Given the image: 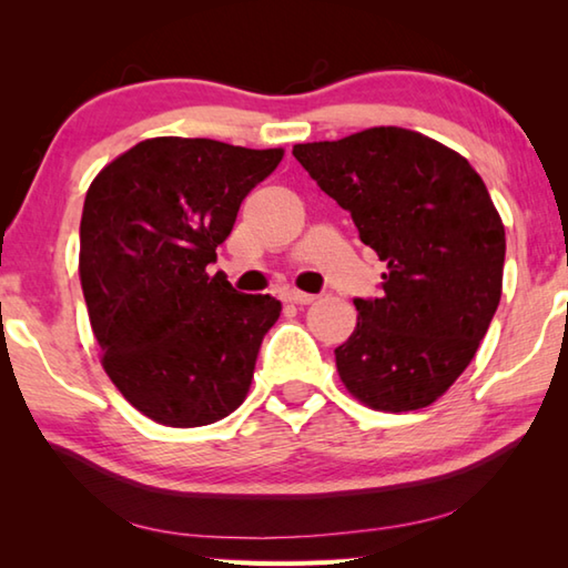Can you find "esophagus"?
I'll return each instance as SVG.
<instances>
[{
	"label": "esophagus",
	"instance_id": "34e87169",
	"mask_svg": "<svg viewBox=\"0 0 568 568\" xmlns=\"http://www.w3.org/2000/svg\"><path fill=\"white\" fill-rule=\"evenodd\" d=\"M283 301L295 303V305H311L315 301V295L303 293V291H283Z\"/></svg>",
	"mask_w": 568,
	"mask_h": 568
}]
</instances>
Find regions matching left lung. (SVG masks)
Returning a JSON list of instances; mask_svg holds the SVG:
<instances>
[{
	"instance_id": "8db88e82",
	"label": "left lung",
	"mask_w": 568,
	"mask_h": 568,
	"mask_svg": "<svg viewBox=\"0 0 568 568\" xmlns=\"http://www.w3.org/2000/svg\"><path fill=\"white\" fill-rule=\"evenodd\" d=\"M293 155L386 263L381 297H355L358 323L335 348L343 386L373 410L430 406L474 361L501 301L506 233L484 180L456 150L403 128Z\"/></svg>"
}]
</instances>
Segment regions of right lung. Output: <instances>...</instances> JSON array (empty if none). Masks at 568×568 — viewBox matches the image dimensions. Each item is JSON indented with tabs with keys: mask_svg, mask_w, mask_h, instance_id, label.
Wrapping results in <instances>:
<instances>
[{
	"mask_svg": "<svg viewBox=\"0 0 568 568\" xmlns=\"http://www.w3.org/2000/svg\"><path fill=\"white\" fill-rule=\"evenodd\" d=\"M283 160L205 138H152L92 180L80 281L102 368L142 416L207 426L245 400L281 301L207 275L240 203Z\"/></svg>",
	"mask_w": 568,
	"mask_h": 568,
	"instance_id": "obj_1",
	"label": "right lung"
}]
</instances>
